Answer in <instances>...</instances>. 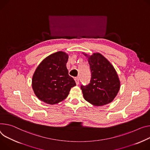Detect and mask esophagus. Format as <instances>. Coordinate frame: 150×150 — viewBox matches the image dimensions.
I'll return each instance as SVG.
<instances>
[{"label":"esophagus","instance_id":"esophagus-1","mask_svg":"<svg viewBox=\"0 0 150 150\" xmlns=\"http://www.w3.org/2000/svg\"><path fill=\"white\" fill-rule=\"evenodd\" d=\"M75 82H76V85H78L79 84V78H75Z\"/></svg>","mask_w":150,"mask_h":150}]
</instances>
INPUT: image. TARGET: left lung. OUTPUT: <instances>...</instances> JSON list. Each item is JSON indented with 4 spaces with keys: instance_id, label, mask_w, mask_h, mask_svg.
<instances>
[{
    "instance_id": "left-lung-1",
    "label": "left lung",
    "mask_w": 150,
    "mask_h": 150,
    "mask_svg": "<svg viewBox=\"0 0 150 150\" xmlns=\"http://www.w3.org/2000/svg\"><path fill=\"white\" fill-rule=\"evenodd\" d=\"M83 54L87 57L91 73L90 83L81 86L84 99L97 106L111 103L120 88V81L114 66L99 52L91 56Z\"/></svg>"
}]
</instances>
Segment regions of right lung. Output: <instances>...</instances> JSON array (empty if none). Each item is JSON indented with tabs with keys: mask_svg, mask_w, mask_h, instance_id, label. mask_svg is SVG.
Here are the masks:
<instances>
[{
	"mask_svg": "<svg viewBox=\"0 0 150 150\" xmlns=\"http://www.w3.org/2000/svg\"><path fill=\"white\" fill-rule=\"evenodd\" d=\"M69 55L54 52L44 59L32 77V88L36 97L47 104L54 105L65 99L75 81L68 74L66 63Z\"/></svg>",
	"mask_w": 150,
	"mask_h": 150,
	"instance_id": "obj_1",
	"label": "right lung"
}]
</instances>
